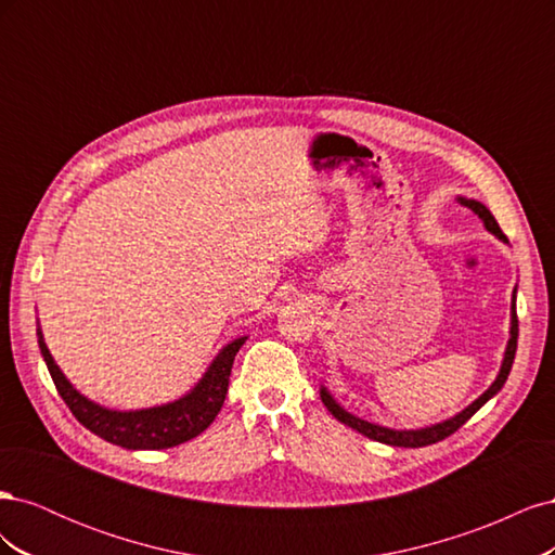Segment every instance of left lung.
<instances>
[{
  "mask_svg": "<svg viewBox=\"0 0 555 555\" xmlns=\"http://www.w3.org/2000/svg\"><path fill=\"white\" fill-rule=\"evenodd\" d=\"M459 201H461L463 206H467L469 210H473L475 215L481 217L486 229H489L491 233H495V236H498L500 241L507 243V236H505V233H502V229L498 227L495 217L491 215L489 208H486L483 204H479V201H467V198H459ZM514 298H516V292H514ZM516 340H518V317H516V300H514V306H512V338H509V343H507L505 361H502L498 379L489 386V391L481 393V396L473 402V405L465 408L461 414H456L453 418H449V422H442V424H438V426L422 428V430H391V428H384V426L367 424V422H363V418L345 412V410L338 405V402H335V400L331 398V393H328L326 389H322V402L326 405V410H328L335 418H338V422H343L345 426L363 433L365 438L384 442V444H391V447H428V444L440 442V440L449 438V435L456 433V430L467 422V418L473 416V414L483 405L486 400H491V398L502 389V386H505L507 375H509V371H512V363H514V354H516Z\"/></svg>",
  "mask_w": 555,
  "mask_h": 555,
  "instance_id": "obj_1",
  "label": "left lung"
}]
</instances>
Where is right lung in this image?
<instances>
[{
    "label": "right lung",
    "instance_id": "1",
    "mask_svg": "<svg viewBox=\"0 0 555 555\" xmlns=\"http://www.w3.org/2000/svg\"><path fill=\"white\" fill-rule=\"evenodd\" d=\"M37 335L48 373L53 377L55 389L66 402V408L72 410V414L88 430L99 435V438H104L106 442L125 449H169L196 438L198 433H204L224 405L231 365L233 359H236V351L245 343V338H238L227 345L208 367L204 379L196 384V389L184 398L162 408H150L139 412H115L96 405V402L88 400L86 396H80L74 386L66 382L53 357H50L41 331H37Z\"/></svg>",
    "mask_w": 555,
    "mask_h": 555
}]
</instances>
